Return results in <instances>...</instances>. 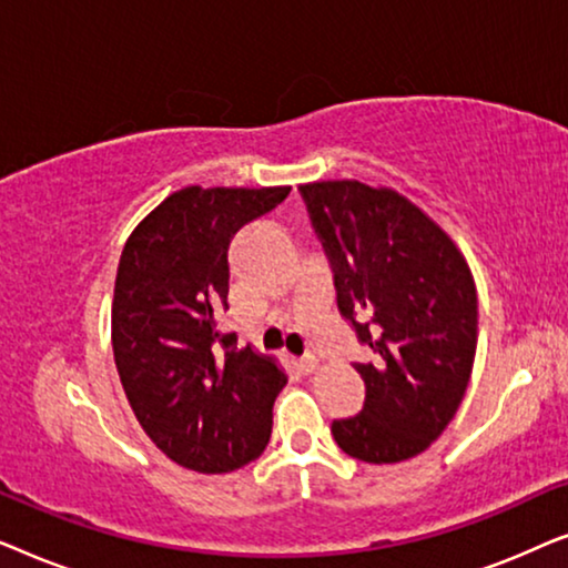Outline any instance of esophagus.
<instances>
[{"mask_svg": "<svg viewBox=\"0 0 568 568\" xmlns=\"http://www.w3.org/2000/svg\"><path fill=\"white\" fill-rule=\"evenodd\" d=\"M297 364H300V369L305 372V375H313V372L317 369V359H315L313 354H305V356H302V359H300Z\"/></svg>", "mask_w": 568, "mask_h": 568, "instance_id": "34e87169", "label": "esophagus"}]
</instances>
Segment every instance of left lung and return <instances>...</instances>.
<instances>
[{
    "label": "left lung",
    "instance_id": "1",
    "mask_svg": "<svg viewBox=\"0 0 568 568\" xmlns=\"http://www.w3.org/2000/svg\"><path fill=\"white\" fill-rule=\"evenodd\" d=\"M336 276L338 310L372 362L354 364L362 414L333 422V439L364 463L416 457L447 429L468 387L478 300L455 240L424 209L385 185H300Z\"/></svg>",
    "mask_w": 568,
    "mask_h": 568
}]
</instances>
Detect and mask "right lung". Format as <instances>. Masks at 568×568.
Masks as SVG:
<instances>
[{"label": "right lung", "mask_w": 568, "mask_h": 568, "mask_svg": "<svg viewBox=\"0 0 568 568\" xmlns=\"http://www.w3.org/2000/svg\"><path fill=\"white\" fill-rule=\"evenodd\" d=\"M290 185L170 193L131 232L115 274L111 341L123 393L160 453L196 473H230L268 445L286 375L224 333L235 232L282 204Z\"/></svg>", "instance_id": "right-lung-1"}]
</instances>
